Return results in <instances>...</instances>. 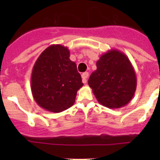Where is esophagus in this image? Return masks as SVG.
<instances>
[{"instance_id":"1","label":"esophagus","mask_w":160,"mask_h":160,"mask_svg":"<svg viewBox=\"0 0 160 160\" xmlns=\"http://www.w3.org/2000/svg\"><path fill=\"white\" fill-rule=\"evenodd\" d=\"M81 76H82V81H83V83H86L87 81H88L87 79H88V76H89V73H88V72H83Z\"/></svg>"}]
</instances>
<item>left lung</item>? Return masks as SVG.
<instances>
[{
	"label": "left lung",
	"instance_id": "obj_1",
	"mask_svg": "<svg viewBox=\"0 0 160 160\" xmlns=\"http://www.w3.org/2000/svg\"><path fill=\"white\" fill-rule=\"evenodd\" d=\"M88 84L101 104L108 108L124 107L130 102L137 86L135 72L125 53L111 49L101 55Z\"/></svg>",
	"mask_w": 160,
	"mask_h": 160
}]
</instances>
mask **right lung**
<instances>
[{
  "label": "right lung",
  "instance_id": "1",
  "mask_svg": "<svg viewBox=\"0 0 160 160\" xmlns=\"http://www.w3.org/2000/svg\"><path fill=\"white\" fill-rule=\"evenodd\" d=\"M70 56L67 47L52 45L35 61L31 89L35 102L45 110L59 113L70 108L77 90L83 87L81 76Z\"/></svg>",
  "mask_w": 160,
  "mask_h": 160
}]
</instances>
